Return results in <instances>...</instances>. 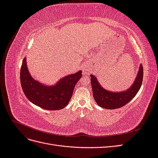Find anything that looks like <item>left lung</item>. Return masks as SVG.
I'll use <instances>...</instances> for the list:
<instances>
[{"instance_id":"8db88e82","label":"left lung","mask_w":158,"mask_h":158,"mask_svg":"<svg viewBox=\"0 0 158 158\" xmlns=\"http://www.w3.org/2000/svg\"><path fill=\"white\" fill-rule=\"evenodd\" d=\"M91 84L95 102L102 108L114 109L121 107L135 97L140 89L143 80V66L141 64L133 84L128 89L120 92H112L102 87L95 75L91 74Z\"/></svg>"}]
</instances>
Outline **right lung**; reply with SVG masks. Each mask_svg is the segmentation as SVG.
Here are the masks:
<instances>
[{
	"instance_id": "add662e5",
	"label": "right lung",
	"mask_w": 158,
	"mask_h": 158,
	"mask_svg": "<svg viewBox=\"0 0 158 158\" xmlns=\"http://www.w3.org/2000/svg\"><path fill=\"white\" fill-rule=\"evenodd\" d=\"M82 70L61 78L54 85L42 84L33 78L27 69L26 57L23 60L20 80L23 92L30 101L42 109L55 111L63 109L71 99L76 84L82 76Z\"/></svg>"
}]
</instances>
